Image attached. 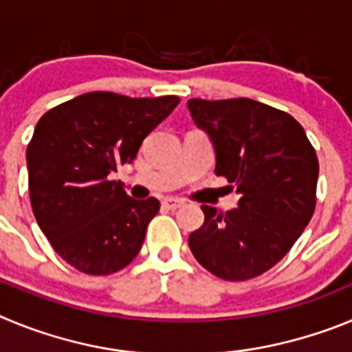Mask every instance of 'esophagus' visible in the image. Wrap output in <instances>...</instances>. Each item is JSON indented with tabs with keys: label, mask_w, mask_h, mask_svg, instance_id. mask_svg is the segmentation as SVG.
I'll use <instances>...</instances> for the list:
<instances>
[{
	"label": "esophagus",
	"mask_w": 352,
	"mask_h": 352,
	"mask_svg": "<svg viewBox=\"0 0 352 352\" xmlns=\"http://www.w3.org/2000/svg\"><path fill=\"white\" fill-rule=\"evenodd\" d=\"M162 204H164L167 210H178V208L183 206V201H179V199H176V197H167V199H164V203Z\"/></svg>",
	"instance_id": "esophagus-1"
}]
</instances>
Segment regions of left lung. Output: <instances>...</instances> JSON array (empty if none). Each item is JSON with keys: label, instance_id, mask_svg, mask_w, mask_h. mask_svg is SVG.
<instances>
[{"label": "left lung", "instance_id": "obj_1", "mask_svg": "<svg viewBox=\"0 0 352 352\" xmlns=\"http://www.w3.org/2000/svg\"><path fill=\"white\" fill-rule=\"evenodd\" d=\"M195 125L213 142L217 176L241 197L219 211L203 204L204 223L188 236L199 264L241 282L273 268L296 243L316 210L319 162L291 114L250 98L188 100Z\"/></svg>", "mask_w": 352, "mask_h": 352}]
</instances>
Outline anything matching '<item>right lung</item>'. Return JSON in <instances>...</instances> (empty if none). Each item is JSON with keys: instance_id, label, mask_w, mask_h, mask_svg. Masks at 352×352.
Listing matches in <instances>:
<instances>
[{"instance_id": "right-lung-1", "label": "right lung", "mask_w": 352, "mask_h": 352, "mask_svg": "<svg viewBox=\"0 0 352 352\" xmlns=\"http://www.w3.org/2000/svg\"><path fill=\"white\" fill-rule=\"evenodd\" d=\"M179 98H132L93 91L56 105L38 120L28 144L31 208L58 256L88 275H111L139 254L160 210L111 179L132 164L142 141Z\"/></svg>"}]
</instances>
